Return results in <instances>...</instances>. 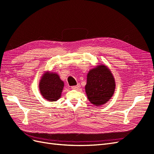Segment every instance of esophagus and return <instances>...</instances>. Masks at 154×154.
<instances>
[{"mask_svg": "<svg viewBox=\"0 0 154 154\" xmlns=\"http://www.w3.org/2000/svg\"><path fill=\"white\" fill-rule=\"evenodd\" d=\"M80 84H78L77 85L72 86L71 88H72V89H74V90H78V89H79V88H80Z\"/></svg>", "mask_w": 154, "mask_h": 154, "instance_id": "obj_1", "label": "esophagus"}]
</instances>
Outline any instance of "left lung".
Here are the masks:
<instances>
[{
  "label": "left lung",
  "instance_id": "8db88e82",
  "mask_svg": "<svg viewBox=\"0 0 154 154\" xmlns=\"http://www.w3.org/2000/svg\"><path fill=\"white\" fill-rule=\"evenodd\" d=\"M85 89L88 101L95 106L105 104L113 96L116 88L115 79L110 69L98 65L88 71Z\"/></svg>",
  "mask_w": 154,
  "mask_h": 154
}]
</instances>
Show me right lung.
<instances>
[{"label":"right lung","mask_w":154,"mask_h":154,"mask_svg":"<svg viewBox=\"0 0 154 154\" xmlns=\"http://www.w3.org/2000/svg\"><path fill=\"white\" fill-rule=\"evenodd\" d=\"M39 90L44 98L49 101H57L62 96L64 82L57 72L46 71L39 82Z\"/></svg>","instance_id":"obj_1"}]
</instances>
